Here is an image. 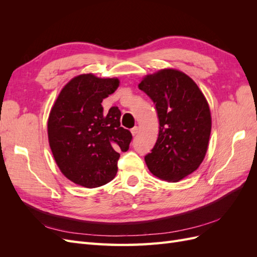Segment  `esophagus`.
I'll return each mask as SVG.
<instances>
[{
	"label": "esophagus",
	"instance_id": "esophagus-1",
	"mask_svg": "<svg viewBox=\"0 0 257 257\" xmlns=\"http://www.w3.org/2000/svg\"><path fill=\"white\" fill-rule=\"evenodd\" d=\"M131 132H132V134H133V136H135V135L138 133V127H137V126H134L133 128L131 130Z\"/></svg>",
	"mask_w": 257,
	"mask_h": 257
}]
</instances>
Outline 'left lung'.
Instances as JSON below:
<instances>
[{"instance_id": "left-lung-1", "label": "left lung", "mask_w": 257, "mask_h": 257, "mask_svg": "<svg viewBox=\"0 0 257 257\" xmlns=\"http://www.w3.org/2000/svg\"><path fill=\"white\" fill-rule=\"evenodd\" d=\"M155 104L159 137L145 157L150 172L177 182L203 162L211 133V114L203 93L188 75L166 68L148 75L138 84Z\"/></svg>"}]
</instances>
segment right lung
<instances>
[{
	"label": "right lung",
	"mask_w": 257,
	"mask_h": 257,
	"mask_svg": "<svg viewBox=\"0 0 257 257\" xmlns=\"http://www.w3.org/2000/svg\"><path fill=\"white\" fill-rule=\"evenodd\" d=\"M118 87V78L79 75L62 89L51 108L48 138L53 158L62 174L84 188L111 181L119 151L130 148L132 134L120 126L119 108L104 112L102 106Z\"/></svg>",
	"instance_id": "1"
}]
</instances>
